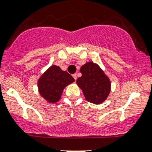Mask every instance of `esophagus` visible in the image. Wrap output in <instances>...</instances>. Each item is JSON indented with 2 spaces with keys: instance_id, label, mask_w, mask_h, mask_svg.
Masks as SVG:
<instances>
[{
  "instance_id": "34e87169",
  "label": "esophagus",
  "mask_w": 152,
  "mask_h": 152,
  "mask_svg": "<svg viewBox=\"0 0 152 152\" xmlns=\"http://www.w3.org/2000/svg\"><path fill=\"white\" fill-rule=\"evenodd\" d=\"M73 77L74 78L75 80H76V79H77V77H76V73H74V74H73Z\"/></svg>"
}]
</instances>
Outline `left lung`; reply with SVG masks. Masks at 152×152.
Wrapping results in <instances>:
<instances>
[{
    "instance_id": "left-lung-1",
    "label": "left lung",
    "mask_w": 152,
    "mask_h": 152,
    "mask_svg": "<svg viewBox=\"0 0 152 152\" xmlns=\"http://www.w3.org/2000/svg\"><path fill=\"white\" fill-rule=\"evenodd\" d=\"M82 76L76 84L82 89L86 100L94 104H100L108 97L111 91V82L101 68L92 61L81 66Z\"/></svg>"
}]
</instances>
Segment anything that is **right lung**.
<instances>
[{
    "label": "right lung",
    "instance_id": "obj_1",
    "mask_svg": "<svg viewBox=\"0 0 152 152\" xmlns=\"http://www.w3.org/2000/svg\"><path fill=\"white\" fill-rule=\"evenodd\" d=\"M74 79L58 66L52 65L38 79V90L40 95L49 103L60 100L64 88L74 82Z\"/></svg>",
    "mask_w": 152,
    "mask_h": 152
}]
</instances>
